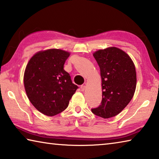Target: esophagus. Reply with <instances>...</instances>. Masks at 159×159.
<instances>
[{
    "mask_svg": "<svg viewBox=\"0 0 159 159\" xmlns=\"http://www.w3.org/2000/svg\"><path fill=\"white\" fill-rule=\"evenodd\" d=\"M80 90H81V91H84L85 90V85L80 86Z\"/></svg>",
    "mask_w": 159,
    "mask_h": 159,
    "instance_id": "34e87169",
    "label": "esophagus"
}]
</instances>
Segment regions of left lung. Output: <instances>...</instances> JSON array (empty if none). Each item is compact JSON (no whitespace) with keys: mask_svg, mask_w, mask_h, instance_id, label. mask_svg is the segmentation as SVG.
<instances>
[{"mask_svg":"<svg viewBox=\"0 0 159 159\" xmlns=\"http://www.w3.org/2000/svg\"><path fill=\"white\" fill-rule=\"evenodd\" d=\"M100 69L102 99L100 105L91 109L104 118L115 116L128 105L136 88V71L128 54L111 47L93 54Z\"/></svg>","mask_w":159,"mask_h":159,"instance_id":"1","label":"left lung"}]
</instances>
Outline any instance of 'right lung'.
Instances as JSON below:
<instances>
[{"label": "right lung", "instance_id": "obj_1", "mask_svg": "<svg viewBox=\"0 0 159 159\" xmlns=\"http://www.w3.org/2000/svg\"><path fill=\"white\" fill-rule=\"evenodd\" d=\"M69 55L60 49L41 51L26 65L24 76L26 95L35 108L48 116L65 110L79 88L64 69Z\"/></svg>", "mask_w": 159, "mask_h": 159}]
</instances>
